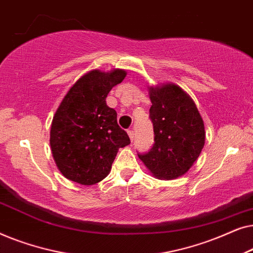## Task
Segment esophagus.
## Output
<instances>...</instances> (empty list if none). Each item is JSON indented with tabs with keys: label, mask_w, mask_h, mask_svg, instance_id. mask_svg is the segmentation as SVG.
I'll list each match as a JSON object with an SVG mask.
<instances>
[{
	"label": "esophagus",
	"mask_w": 253,
	"mask_h": 253,
	"mask_svg": "<svg viewBox=\"0 0 253 253\" xmlns=\"http://www.w3.org/2000/svg\"><path fill=\"white\" fill-rule=\"evenodd\" d=\"M127 134H129L131 141H133V139H134V131L133 130H127Z\"/></svg>",
	"instance_id": "1"
}]
</instances>
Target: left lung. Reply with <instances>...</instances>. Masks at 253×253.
I'll return each instance as SVG.
<instances>
[{
    "label": "left lung",
    "mask_w": 253,
    "mask_h": 253,
    "mask_svg": "<svg viewBox=\"0 0 253 253\" xmlns=\"http://www.w3.org/2000/svg\"><path fill=\"white\" fill-rule=\"evenodd\" d=\"M150 99L154 144L138 157L157 178H177L191 168L205 145L204 121L193 100L177 85L150 87Z\"/></svg>",
    "instance_id": "obj_1"
}]
</instances>
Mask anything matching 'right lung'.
<instances>
[{
    "label": "right lung",
    "instance_id": "obj_1",
    "mask_svg": "<svg viewBox=\"0 0 253 253\" xmlns=\"http://www.w3.org/2000/svg\"><path fill=\"white\" fill-rule=\"evenodd\" d=\"M126 72L121 69L92 70L72 85L55 113L50 147L55 164L64 177L92 185L109 174L119 148L130 138L117 124L115 109L106 98Z\"/></svg>",
    "mask_w": 253,
    "mask_h": 253
}]
</instances>
